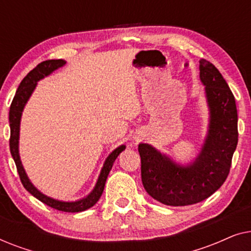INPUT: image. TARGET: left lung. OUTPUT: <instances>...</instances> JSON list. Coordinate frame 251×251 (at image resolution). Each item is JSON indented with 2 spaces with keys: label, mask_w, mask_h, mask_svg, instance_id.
<instances>
[{
  "label": "left lung",
  "mask_w": 251,
  "mask_h": 251,
  "mask_svg": "<svg viewBox=\"0 0 251 251\" xmlns=\"http://www.w3.org/2000/svg\"><path fill=\"white\" fill-rule=\"evenodd\" d=\"M200 80L205 85L210 120L197 159L180 166L149 144L138 146L144 188L167 205L194 204L214 194L228 176L238 145V112L228 84L205 59L200 60Z\"/></svg>",
  "instance_id": "obj_1"
}]
</instances>
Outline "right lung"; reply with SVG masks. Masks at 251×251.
Instances as JSON below:
<instances>
[{
    "mask_svg": "<svg viewBox=\"0 0 251 251\" xmlns=\"http://www.w3.org/2000/svg\"><path fill=\"white\" fill-rule=\"evenodd\" d=\"M66 64V61L63 59H51V60H46L42 61V63L37 65V66L29 72L28 74L24 77V80L20 82L18 90L16 91L15 97H13V100L11 102V106H10V112H9V122H10V152H11V155L15 160L17 170H18L20 180H22V184L24 187L26 188L27 191L29 192L33 197L39 199L41 202L46 203L49 207L57 209L59 211H65V212H80L84 211L87 209L91 208L92 205L97 203L99 198L101 197L102 191H104L106 179H107V176L111 171L113 163L116 160V157L119 156V154L125 151L126 145L119 146L118 149H115L113 152L109 154L106 159L104 167L100 171V175H99L97 183H96V186L90 194L88 197H85L81 200L73 201V202H65V201H59L54 200L52 198L47 197L43 193L37 190V188L34 186V185L30 183V180L27 177L25 173V169H24L22 161H20L19 156V129H20V119H22V113L24 111V107H25L27 100H28L30 95L33 94L34 89H35L37 81H40L41 78L44 76H48V75L52 73L53 71H56L57 68Z\"/></svg>",
    "mask_w": 251,
    "mask_h": 251,
    "instance_id": "add662e5",
    "label": "right lung"
}]
</instances>
